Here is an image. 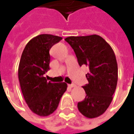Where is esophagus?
Segmentation results:
<instances>
[{
  "label": "esophagus",
  "instance_id": "1",
  "mask_svg": "<svg viewBox=\"0 0 134 134\" xmlns=\"http://www.w3.org/2000/svg\"><path fill=\"white\" fill-rule=\"evenodd\" d=\"M68 86H69V87H71V88H72V87H75V84H71V85H69Z\"/></svg>",
  "mask_w": 134,
  "mask_h": 134
}]
</instances>
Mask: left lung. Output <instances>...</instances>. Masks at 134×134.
Segmentation results:
<instances>
[{
  "label": "left lung",
  "instance_id": "left-lung-1",
  "mask_svg": "<svg viewBox=\"0 0 134 134\" xmlns=\"http://www.w3.org/2000/svg\"><path fill=\"white\" fill-rule=\"evenodd\" d=\"M75 53L80 66L89 67L88 84L83 86L85 98L77 103L82 115L88 118L101 115L113 100L118 82V64L113 50L101 36H69L64 39Z\"/></svg>",
  "mask_w": 134,
  "mask_h": 134
}]
</instances>
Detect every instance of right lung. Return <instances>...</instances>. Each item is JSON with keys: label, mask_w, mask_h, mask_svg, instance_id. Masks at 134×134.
<instances>
[{"label": "right lung", "mask_w": 134, "mask_h": 134, "mask_svg": "<svg viewBox=\"0 0 134 134\" xmlns=\"http://www.w3.org/2000/svg\"><path fill=\"white\" fill-rule=\"evenodd\" d=\"M62 39L52 34L37 36L26 45L20 59L19 80L23 96L31 110L40 116L54 112L67 90V83H52L44 77L49 70L50 49Z\"/></svg>", "instance_id": "right-lung-1"}]
</instances>
